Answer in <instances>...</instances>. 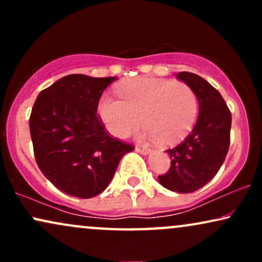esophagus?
I'll use <instances>...</instances> for the list:
<instances>
[{
	"label": "esophagus",
	"instance_id": "1",
	"mask_svg": "<svg viewBox=\"0 0 262 262\" xmlns=\"http://www.w3.org/2000/svg\"><path fill=\"white\" fill-rule=\"evenodd\" d=\"M135 150L141 152V154H149V152H150V149L148 148V146L139 145V144H138V145H135Z\"/></svg>",
	"mask_w": 262,
	"mask_h": 262
}]
</instances>
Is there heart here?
<instances>
[{"label": "heart", "instance_id": "1", "mask_svg": "<svg viewBox=\"0 0 262 262\" xmlns=\"http://www.w3.org/2000/svg\"><path fill=\"white\" fill-rule=\"evenodd\" d=\"M118 100L103 96L97 114L111 134L128 137L141 124L144 134L162 145L179 143L194 127L198 117L197 93L185 82L155 77H134L117 87Z\"/></svg>", "mask_w": 262, "mask_h": 262}]
</instances>
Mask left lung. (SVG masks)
<instances>
[{
  "label": "left lung",
  "instance_id": "8db88e82",
  "mask_svg": "<svg viewBox=\"0 0 262 262\" xmlns=\"http://www.w3.org/2000/svg\"><path fill=\"white\" fill-rule=\"evenodd\" d=\"M177 79L196 91L200 112L191 133L166 150L170 169L158 179L170 191L189 193L207 185L223 165L230 144L231 113L218 90L201 76L182 71Z\"/></svg>",
  "mask_w": 262,
  "mask_h": 262
}]
</instances>
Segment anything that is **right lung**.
Masks as SVG:
<instances>
[{
  "label": "right lung",
  "mask_w": 262,
  "mask_h": 262,
  "mask_svg": "<svg viewBox=\"0 0 262 262\" xmlns=\"http://www.w3.org/2000/svg\"><path fill=\"white\" fill-rule=\"evenodd\" d=\"M117 77L68 75L38 95L29 117L35 161L43 175L77 198L107 188L122 156L134 146L108 133L97 114L102 93Z\"/></svg>",
  "instance_id": "1"
}]
</instances>
